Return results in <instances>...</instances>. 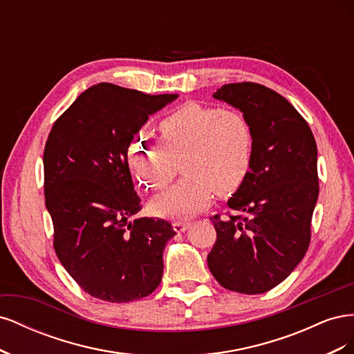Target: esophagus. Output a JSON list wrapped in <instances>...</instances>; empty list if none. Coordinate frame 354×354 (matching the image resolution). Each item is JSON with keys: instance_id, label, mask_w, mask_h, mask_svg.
Returning a JSON list of instances; mask_svg holds the SVG:
<instances>
[{"instance_id": "esophagus-1", "label": "esophagus", "mask_w": 354, "mask_h": 354, "mask_svg": "<svg viewBox=\"0 0 354 354\" xmlns=\"http://www.w3.org/2000/svg\"><path fill=\"white\" fill-rule=\"evenodd\" d=\"M190 226V223L189 221H185V220H176V221H173V227H174V230L176 232H185L187 227Z\"/></svg>"}]
</instances>
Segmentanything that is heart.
Listing matches in <instances>:
<instances>
[{"label": "heart", "mask_w": 354, "mask_h": 354, "mask_svg": "<svg viewBox=\"0 0 354 354\" xmlns=\"http://www.w3.org/2000/svg\"><path fill=\"white\" fill-rule=\"evenodd\" d=\"M159 133L156 140L136 136L128 146V164L146 190L164 189L182 159L185 177L152 201L159 216H194L209 205L216 190L230 195L250 174L255 134L239 109L189 102L160 120Z\"/></svg>", "instance_id": "obj_1"}]
</instances>
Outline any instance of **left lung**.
Masks as SVG:
<instances>
[{
    "label": "left lung",
    "instance_id": "8db88e82",
    "mask_svg": "<svg viewBox=\"0 0 354 354\" xmlns=\"http://www.w3.org/2000/svg\"><path fill=\"white\" fill-rule=\"evenodd\" d=\"M214 97L243 112L255 134L248 177L209 217L217 239L208 267L229 291L263 294L303 260L319 195L317 147L304 118L279 93L257 82L226 84Z\"/></svg>",
    "mask_w": 354,
    "mask_h": 354
}]
</instances>
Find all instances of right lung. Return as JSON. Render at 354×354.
Wrapping results in <instances>:
<instances>
[{"mask_svg":"<svg viewBox=\"0 0 354 354\" xmlns=\"http://www.w3.org/2000/svg\"><path fill=\"white\" fill-rule=\"evenodd\" d=\"M176 97L102 82L80 94L48 134L44 194L53 246L82 291L103 301H136L162 279V252L176 232L162 218L130 221L142 203L127 152L149 115Z\"/></svg>","mask_w":354,"mask_h":354,"instance_id":"add662e5","label":"right lung"}]
</instances>
